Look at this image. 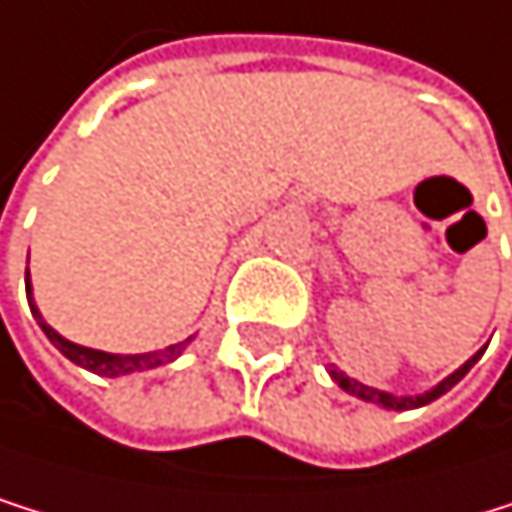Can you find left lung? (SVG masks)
Here are the masks:
<instances>
[{"mask_svg":"<svg viewBox=\"0 0 512 512\" xmlns=\"http://www.w3.org/2000/svg\"><path fill=\"white\" fill-rule=\"evenodd\" d=\"M485 354V348L482 351H476L473 357H469L463 367H457L451 376H445L438 385H432L429 392H423V395H392V392H382V388H373V385H363V382H357V379H351V376H345L342 370H329V376H332V382L342 388V392H348V395H354V398H360V401H370V404H379V407H385V410H413V407H426V404H432L435 398H441V395H448L451 388L473 370V363L479 360Z\"/></svg>","mask_w":512,"mask_h":512,"instance_id":"1","label":"left lung"}]
</instances>
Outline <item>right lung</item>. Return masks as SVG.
I'll return each instance as SVG.
<instances>
[{"label": "right lung", "mask_w": 512, "mask_h": 512, "mask_svg": "<svg viewBox=\"0 0 512 512\" xmlns=\"http://www.w3.org/2000/svg\"><path fill=\"white\" fill-rule=\"evenodd\" d=\"M27 301H30V311L39 323V329L46 332V339L71 360L77 363V367L89 370V373H96V376H108V379H117V376H130V373H145V370H155V367H164V363L170 360H177L186 345L192 342V335L186 342H177V345H167L164 351H145V354H111V351H96V348H86V345H77L71 339H64L61 332H55L43 314H39V307L33 301V286H30V270H27Z\"/></svg>", "instance_id": "add662e5"}]
</instances>
